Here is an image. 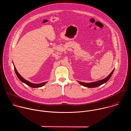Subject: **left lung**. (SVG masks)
Returning <instances> with one entry per match:
<instances>
[{"mask_svg":"<svg viewBox=\"0 0 131 131\" xmlns=\"http://www.w3.org/2000/svg\"><path fill=\"white\" fill-rule=\"evenodd\" d=\"M114 71V69L112 71V72L109 74V75L105 78H104L103 80H99L96 82H90V83H85V82H80L78 81V82L81 84L82 85L87 87V88H96L97 86H99L100 85H101L102 84L106 83L111 77V76H112V74H113V72Z\"/></svg>","mask_w":131,"mask_h":131,"instance_id":"left-lung-1","label":"left lung"}]
</instances>
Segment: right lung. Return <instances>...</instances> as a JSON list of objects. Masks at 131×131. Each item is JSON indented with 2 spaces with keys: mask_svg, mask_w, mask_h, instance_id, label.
Masks as SVG:
<instances>
[{
  "mask_svg": "<svg viewBox=\"0 0 131 131\" xmlns=\"http://www.w3.org/2000/svg\"><path fill=\"white\" fill-rule=\"evenodd\" d=\"M14 65V64H13ZM14 70H15V73L16 74V76H17V77L18 78V79H19L22 82L25 83L26 84H27V85L29 86L31 88H40V87H42V86H43L44 85H45L47 82H43V83H39V84H36V83H32L31 82H30L29 81L25 80L24 78H23L20 74L18 73V72H17V70L16 69V68L15 67L14 65Z\"/></svg>",
  "mask_w": 131,
  "mask_h": 131,
  "instance_id": "right-lung-1",
  "label": "right lung"
}]
</instances>
